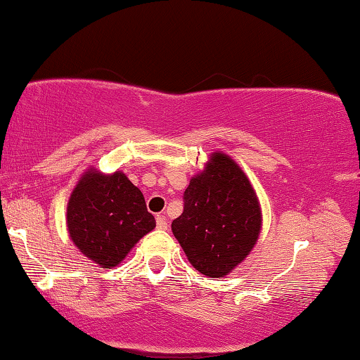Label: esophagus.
<instances>
[{
  "instance_id": "esophagus-1",
  "label": "esophagus",
  "mask_w": 360,
  "mask_h": 360,
  "mask_svg": "<svg viewBox=\"0 0 360 360\" xmlns=\"http://www.w3.org/2000/svg\"><path fill=\"white\" fill-rule=\"evenodd\" d=\"M155 224H158V229H160V231H165L167 229V221H165L164 216H158L155 217Z\"/></svg>"
}]
</instances>
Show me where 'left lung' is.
<instances>
[{"label":"left lung","instance_id":"1","mask_svg":"<svg viewBox=\"0 0 360 360\" xmlns=\"http://www.w3.org/2000/svg\"><path fill=\"white\" fill-rule=\"evenodd\" d=\"M262 211L247 175L226 154H212L184 193V212L172 232L193 268L210 278L231 273L252 252Z\"/></svg>","mask_w":360,"mask_h":360}]
</instances>
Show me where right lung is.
<instances>
[{"mask_svg":"<svg viewBox=\"0 0 360 360\" xmlns=\"http://www.w3.org/2000/svg\"><path fill=\"white\" fill-rule=\"evenodd\" d=\"M66 222L76 247L102 268L117 266L155 227L143 193L122 172H87L71 193Z\"/></svg>","mask_w":360,"mask_h":360,"instance_id":"right-lung-1","label":"right lung"}]
</instances>
